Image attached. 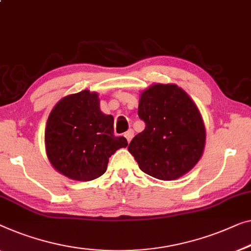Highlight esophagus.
<instances>
[{"label":"esophagus","instance_id":"esophagus-1","mask_svg":"<svg viewBox=\"0 0 251 251\" xmlns=\"http://www.w3.org/2000/svg\"><path fill=\"white\" fill-rule=\"evenodd\" d=\"M125 137H126V139L128 140V143H130V140L133 138V130H131V129L128 130V131L125 133Z\"/></svg>","mask_w":251,"mask_h":251}]
</instances>
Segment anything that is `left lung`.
I'll use <instances>...</instances> for the list:
<instances>
[{"mask_svg": "<svg viewBox=\"0 0 251 251\" xmlns=\"http://www.w3.org/2000/svg\"><path fill=\"white\" fill-rule=\"evenodd\" d=\"M138 115L146 126L133 137L128 151L143 172L171 181L197 164L205 147V126L183 89L170 83L151 86L141 94Z\"/></svg>", "mask_w": 251, "mask_h": 251, "instance_id": "1", "label": "left lung"}]
</instances>
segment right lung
Instances as JSON below:
<instances>
[{
  "label": "right lung",
  "mask_w": 251,
  "mask_h": 251,
  "mask_svg": "<svg viewBox=\"0 0 251 251\" xmlns=\"http://www.w3.org/2000/svg\"><path fill=\"white\" fill-rule=\"evenodd\" d=\"M114 119L100 110L96 93L82 90L61 100L50 112L45 130L50 162L68 177L92 181L103 176L108 158L128 146L113 133Z\"/></svg>",
  "instance_id": "obj_1"
}]
</instances>
